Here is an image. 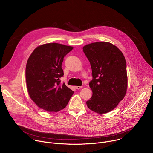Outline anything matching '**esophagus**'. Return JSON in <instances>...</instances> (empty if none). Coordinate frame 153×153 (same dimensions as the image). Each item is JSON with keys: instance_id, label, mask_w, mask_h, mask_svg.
<instances>
[{"instance_id": "34e87169", "label": "esophagus", "mask_w": 153, "mask_h": 153, "mask_svg": "<svg viewBox=\"0 0 153 153\" xmlns=\"http://www.w3.org/2000/svg\"><path fill=\"white\" fill-rule=\"evenodd\" d=\"M75 88L77 90H80V89H81L82 88V86H76Z\"/></svg>"}]
</instances>
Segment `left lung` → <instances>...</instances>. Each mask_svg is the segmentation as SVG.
<instances>
[{"label":"left lung","mask_w":153,"mask_h":153,"mask_svg":"<svg viewBox=\"0 0 153 153\" xmlns=\"http://www.w3.org/2000/svg\"><path fill=\"white\" fill-rule=\"evenodd\" d=\"M83 50L90 62L93 76L89 83L93 96L86 105L97 113H107L117 106L126 92L125 57L117 47L106 42L90 43Z\"/></svg>","instance_id":"left-lung-1"}]
</instances>
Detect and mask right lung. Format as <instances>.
Returning <instances> with one entry per match:
<instances>
[{
  "instance_id": "add662e5",
  "label": "right lung",
  "mask_w": 153,
  "mask_h": 153,
  "mask_svg": "<svg viewBox=\"0 0 153 153\" xmlns=\"http://www.w3.org/2000/svg\"><path fill=\"white\" fill-rule=\"evenodd\" d=\"M73 47L50 43L37 47L27 63L25 78L31 99L41 109L57 112L66 107L74 92L60 78L63 57Z\"/></svg>"
}]
</instances>
